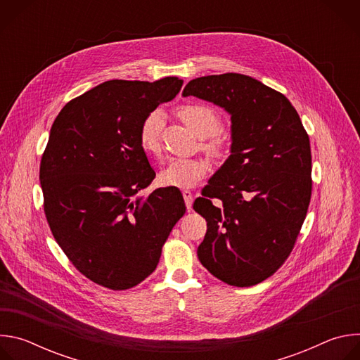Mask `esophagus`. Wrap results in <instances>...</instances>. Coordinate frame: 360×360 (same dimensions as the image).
Wrapping results in <instances>:
<instances>
[{"label":"esophagus","mask_w":360,"mask_h":360,"mask_svg":"<svg viewBox=\"0 0 360 360\" xmlns=\"http://www.w3.org/2000/svg\"><path fill=\"white\" fill-rule=\"evenodd\" d=\"M182 195H184V199H185L186 208L191 210V208H192V202H193V195H192V192L188 191V189H185V191H182Z\"/></svg>","instance_id":"obj_1"}]
</instances>
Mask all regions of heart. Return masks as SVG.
Wrapping results in <instances>:
<instances>
[{
    "label": "heart",
    "instance_id": "b5f03b06",
    "mask_svg": "<svg viewBox=\"0 0 360 360\" xmlns=\"http://www.w3.org/2000/svg\"><path fill=\"white\" fill-rule=\"evenodd\" d=\"M176 115L199 136H207L202 148L211 157L221 158L228 149V139L221 135V117L219 114L203 104H184L176 108ZM165 127L162 111H152L145 117L139 127V143L142 149L150 155H158L161 150V138ZM208 167L199 158H172L165 168L160 172L162 185L179 189H188L198 185L205 175Z\"/></svg>",
    "mask_w": 360,
    "mask_h": 360
}]
</instances>
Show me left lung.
<instances>
[{"mask_svg": "<svg viewBox=\"0 0 360 360\" xmlns=\"http://www.w3.org/2000/svg\"><path fill=\"white\" fill-rule=\"evenodd\" d=\"M184 96L231 115V155L193 202L207 219L198 258L215 278L246 288L290 255L312 195L311 142L289 99L242 74L195 78Z\"/></svg>", "mask_w": 360, "mask_h": 360, "instance_id": "obj_1", "label": "left lung"}]
</instances>
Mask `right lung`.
I'll use <instances>...</instances> for the list:
<instances>
[{"instance_id": "obj_1", "label": "right lung", "mask_w": 360, "mask_h": 360, "mask_svg": "<svg viewBox=\"0 0 360 360\" xmlns=\"http://www.w3.org/2000/svg\"><path fill=\"white\" fill-rule=\"evenodd\" d=\"M182 84L107 81L71 99L51 127L39 165L44 212L72 265L104 288L125 290L155 271L185 214L178 188L136 196L155 178L139 127Z\"/></svg>"}]
</instances>
